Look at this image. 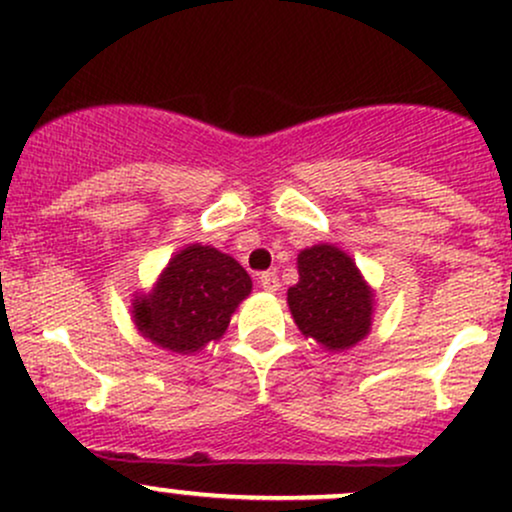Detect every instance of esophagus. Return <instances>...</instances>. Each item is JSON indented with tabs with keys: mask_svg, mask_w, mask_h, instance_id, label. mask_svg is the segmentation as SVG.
Segmentation results:
<instances>
[{
	"mask_svg": "<svg viewBox=\"0 0 512 512\" xmlns=\"http://www.w3.org/2000/svg\"><path fill=\"white\" fill-rule=\"evenodd\" d=\"M260 286L269 293L279 291V276H276V272H262L260 274Z\"/></svg>",
	"mask_w": 512,
	"mask_h": 512,
	"instance_id": "34e87169",
	"label": "esophagus"
}]
</instances>
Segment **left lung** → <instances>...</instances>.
Listing matches in <instances>:
<instances>
[{
    "label": "left lung",
    "mask_w": 512,
    "mask_h": 512,
    "mask_svg": "<svg viewBox=\"0 0 512 512\" xmlns=\"http://www.w3.org/2000/svg\"><path fill=\"white\" fill-rule=\"evenodd\" d=\"M286 301L303 337L325 351H346L370 334L375 293L337 245L320 243L298 252V284Z\"/></svg>",
    "instance_id": "1"
}]
</instances>
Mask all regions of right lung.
Returning <instances> with one entry per match:
<instances>
[{"label":"right lung","mask_w":512,"mask_h":512,"mask_svg":"<svg viewBox=\"0 0 512 512\" xmlns=\"http://www.w3.org/2000/svg\"><path fill=\"white\" fill-rule=\"evenodd\" d=\"M250 291V274L231 255L192 243L170 257L154 289L134 293L132 320L151 344L197 354L219 342Z\"/></svg>","instance_id":"1"}]
</instances>
